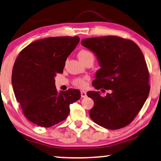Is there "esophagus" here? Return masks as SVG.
Wrapping results in <instances>:
<instances>
[{
    "instance_id": "1",
    "label": "esophagus",
    "mask_w": 161,
    "mask_h": 161,
    "mask_svg": "<svg viewBox=\"0 0 161 161\" xmlns=\"http://www.w3.org/2000/svg\"><path fill=\"white\" fill-rule=\"evenodd\" d=\"M80 94H81V98H86V97L87 96L86 92L84 91H81Z\"/></svg>"
}]
</instances>
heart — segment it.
Wrapping results in <instances>:
<instances>
[{
    "instance_id": "b5f03b06",
    "label": "heart",
    "mask_w": 161,
    "mask_h": 161,
    "mask_svg": "<svg viewBox=\"0 0 161 161\" xmlns=\"http://www.w3.org/2000/svg\"><path fill=\"white\" fill-rule=\"evenodd\" d=\"M78 57L79 60H80L81 62L83 63L86 61L88 59H94V56L93 53L91 52L86 51V50H82L80 52L78 53ZM73 84L75 86L78 87V88H85L87 85V82H86V78H76L73 81Z\"/></svg>"
}]
</instances>
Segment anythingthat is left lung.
<instances>
[{
    "mask_svg": "<svg viewBox=\"0 0 161 161\" xmlns=\"http://www.w3.org/2000/svg\"><path fill=\"white\" fill-rule=\"evenodd\" d=\"M81 44L93 53L101 66L93 86L110 90L105 96L99 91L87 93L94 101L91 118L110 130L125 127L135 118L149 94V73L143 53L133 41L118 36L85 38Z\"/></svg>",
    "mask_w": 161,
    "mask_h": 161,
    "instance_id": "left-lung-1",
    "label": "left lung"
}]
</instances>
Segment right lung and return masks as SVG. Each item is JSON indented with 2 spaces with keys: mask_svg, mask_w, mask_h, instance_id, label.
<instances>
[{
  "mask_svg": "<svg viewBox=\"0 0 161 161\" xmlns=\"http://www.w3.org/2000/svg\"><path fill=\"white\" fill-rule=\"evenodd\" d=\"M79 41L78 36L40 39L18 55L13 68V88L31 122L45 128L56 125L68 117L70 104L80 99V91L58 92L55 86V77L63 73L67 58Z\"/></svg>",
  "mask_w": 161,
  "mask_h": 161,
  "instance_id": "1",
  "label": "right lung"
}]
</instances>
